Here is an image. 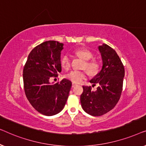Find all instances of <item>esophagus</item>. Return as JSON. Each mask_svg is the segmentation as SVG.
Returning <instances> with one entry per match:
<instances>
[{
    "label": "esophagus",
    "instance_id": "obj_1",
    "mask_svg": "<svg viewBox=\"0 0 146 146\" xmlns=\"http://www.w3.org/2000/svg\"><path fill=\"white\" fill-rule=\"evenodd\" d=\"M76 86H77V84H75V83H72V88H74V87H75Z\"/></svg>",
    "mask_w": 146,
    "mask_h": 146
}]
</instances>
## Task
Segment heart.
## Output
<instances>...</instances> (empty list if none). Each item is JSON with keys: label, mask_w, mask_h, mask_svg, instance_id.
I'll return each mask as SVG.
<instances>
[{"label": "heart", "mask_w": 146, "mask_h": 146, "mask_svg": "<svg viewBox=\"0 0 146 146\" xmlns=\"http://www.w3.org/2000/svg\"><path fill=\"white\" fill-rule=\"evenodd\" d=\"M74 54L78 56L85 60L83 68L88 71L90 75H95L98 72L100 68L99 62L95 59H92L93 54L90 50L86 48L77 49L74 51ZM62 67L68 69L70 65V60L68 55H64L61 59ZM86 76V72L85 71L72 70L68 74L66 77L74 83H80Z\"/></svg>", "instance_id": "1"}]
</instances>
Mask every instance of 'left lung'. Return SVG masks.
Wrapping results in <instances>:
<instances>
[{
  "instance_id": "left-lung-1",
  "label": "left lung",
  "mask_w": 146,
  "mask_h": 146,
  "mask_svg": "<svg viewBox=\"0 0 146 146\" xmlns=\"http://www.w3.org/2000/svg\"><path fill=\"white\" fill-rule=\"evenodd\" d=\"M98 50L102 60V67L90 82L98 85L96 91L83 86L80 96L84 110L93 116H100L108 112L116 105L120 98L124 78V67L114 50L103 44Z\"/></svg>"
}]
</instances>
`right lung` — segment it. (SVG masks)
Segmentation results:
<instances>
[{"instance_id":"1","label":"right lung","mask_w":146,"mask_h":146,"mask_svg":"<svg viewBox=\"0 0 146 146\" xmlns=\"http://www.w3.org/2000/svg\"><path fill=\"white\" fill-rule=\"evenodd\" d=\"M64 44L49 40L32 50L23 70L25 94L34 108L51 116L62 110L72 86L69 80L50 83L53 76L62 70L60 55Z\"/></svg>"}]
</instances>
